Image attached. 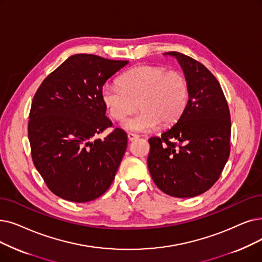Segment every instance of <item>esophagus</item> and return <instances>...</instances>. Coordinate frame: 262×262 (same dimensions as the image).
Instances as JSON below:
<instances>
[{
  "instance_id": "34e87169",
  "label": "esophagus",
  "mask_w": 262,
  "mask_h": 262,
  "mask_svg": "<svg viewBox=\"0 0 262 262\" xmlns=\"http://www.w3.org/2000/svg\"><path fill=\"white\" fill-rule=\"evenodd\" d=\"M138 137H139V136L136 135V134H133V133H128V134H127V138H128L129 141H133V140H135V139H137Z\"/></svg>"
}]
</instances>
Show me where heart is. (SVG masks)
<instances>
[{
  "label": "heart",
  "instance_id": "obj_1",
  "mask_svg": "<svg viewBox=\"0 0 262 262\" xmlns=\"http://www.w3.org/2000/svg\"><path fill=\"white\" fill-rule=\"evenodd\" d=\"M189 97L186 76L157 65L135 67L121 76L120 84L107 82L101 89V99L112 119L123 120L140 108L122 124L134 133L154 130L161 123L173 125L185 113Z\"/></svg>",
  "mask_w": 262,
  "mask_h": 262
}]
</instances>
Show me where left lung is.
<instances>
[{"label": "left lung", "mask_w": 262, "mask_h": 262, "mask_svg": "<svg viewBox=\"0 0 262 262\" xmlns=\"http://www.w3.org/2000/svg\"><path fill=\"white\" fill-rule=\"evenodd\" d=\"M165 54L174 56L187 78L189 104L171 128L149 139L147 167L165 194L196 197L214 185L228 161L230 112L220 82L206 66L183 53Z\"/></svg>", "instance_id": "8db88e82"}]
</instances>
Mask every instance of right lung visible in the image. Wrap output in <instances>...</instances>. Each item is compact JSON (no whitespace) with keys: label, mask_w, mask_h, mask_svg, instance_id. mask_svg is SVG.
Segmentation results:
<instances>
[{"label":"right lung","mask_w":262,"mask_h":262,"mask_svg":"<svg viewBox=\"0 0 262 262\" xmlns=\"http://www.w3.org/2000/svg\"><path fill=\"white\" fill-rule=\"evenodd\" d=\"M128 61L74 54L39 85L29 116L33 163L54 195L92 201L110 187L126 151L127 135L111 127L101 89Z\"/></svg>","instance_id":"add662e5"}]
</instances>
